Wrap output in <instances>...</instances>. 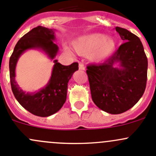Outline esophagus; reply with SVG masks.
Here are the masks:
<instances>
[{
	"instance_id": "34e87169",
	"label": "esophagus",
	"mask_w": 156,
	"mask_h": 156,
	"mask_svg": "<svg viewBox=\"0 0 156 156\" xmlns=\"http://www.w3.org/2000/svg\"><path fill=\"white\" fill-rule=\"evenodd\" d=\"M79 69L80 70H84L85 68H84V65L82 63H79Z\"/></svg>"
}]
</instances>
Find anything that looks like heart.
<instances>
[{
    "mask_svg": "<svg viewBox=\"0 0 156 156\" xmlns=\"http://www.w3.org/2000/svg\"><path fill=\"white\" fill-rule=\"evenodd\" d=\"M77 53L82 56L90 54V59L94 62H103L115 52L116 41L102 33H90L78 37L72 43Z\"/></svg>",
    "mask_w": 156,
    "mask_h": 156,
    "instance_id": "1",
    "label": "heart"
}]
</instances>
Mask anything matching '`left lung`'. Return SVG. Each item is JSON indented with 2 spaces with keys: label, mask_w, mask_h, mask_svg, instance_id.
Instances as JSON below:
<instances>
[{
  "label": "left lung",
  "mask_w": 156,
  "mask_h": 156,
  "mask_svg": "<svg viewBox=\"0 0 156 156\" xmlns=\"http://www.w3.org/2000/svg\"><path fill=\"white\" fill-rule=\"evenodd\" d=\"M125 43L100 65L87 66L91 97L96 106L110 114H121L133 107L146 86L148 60L139 37L115 27Z\"/></svg>",
  "instance_id": "left-lung-1"
}]
</instances>
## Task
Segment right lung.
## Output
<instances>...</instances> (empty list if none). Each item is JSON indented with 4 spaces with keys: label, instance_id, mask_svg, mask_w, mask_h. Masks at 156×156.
Here are the masks:
<instances>
[{
    "label": "right lung",
    "instance_id": "add662e5",
    "mask_svg": "<svg viewBox=\"0 0 156 156\" xmlns=\"http://www.w3.org/2000/svg\"><path fill=\"white\" fill-rule=\"evenodd\" d=\"M56 29L37 26L21 37L16 44L9 62L12 91L17 101L23 108L34 115L48 117L57 112L66 100L69 81L75 71L78 62L63 66L55 59L59 48L53 42ZM30 48H38L44 51L55 65L51 76L45 87L37 92H25L15 81V67L21 55Z\"/></svg>",
    "mask_w": 156,
    "mask_h": 156
}]
</instances>
